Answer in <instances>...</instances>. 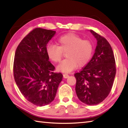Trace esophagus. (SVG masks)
Segmentation results:
<instances>
[{
    "label": "esophagus",
    "instance_id": "obj_1",
    "mask_svg": "<svg viewBox=\"0 0 128 128\" xmlns=\"http://www.w3.org/2000/svg\"><path fill=\"white\" fill-rule=\"evenodd\" d=\"M69 77V75L66 74H64L63 75V78H68Z\"/></svg>",
    "mask_w": 128,
    "mask_h": 128
}]
</instances>
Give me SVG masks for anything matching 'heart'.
Segmentation results:
<instances>
[{"instance_id":"obj_1","label":"heart","mask_w":128,"mask_h":128,"mask_svg":"<svg viewBox=\"0 0 128 128\" xmlns=\"http://www.w3.org/2000/svg\"><path fill=\"white\" fill-rule=\"evenodd\" d=\"M67 59L62 60L56 67L59 72L69 73L79 67L86 66L91 58L93 45L91 41L82 40L78 35L69 33L61 36L57 46L50 44L46 48L48 58L54 62L60 61L62 52H66Z\"/></svg>"}]
</instances>
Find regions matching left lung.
Instances as JSON below:
<instances>
[{
    "label": "left lung",
    "instance_id": "8db88e82",
    "mask_svg": "<svg viewBox=\"0 0 128 128\" xmlns=\"http://www.w3.org/2000/svg\"><path fill=\"white\" fill-rule=\"evenodd\" d=\"M90 31L97 40L94 53L88 64L74 76L76 79L75 91L78 98L85 104L94 106L102 102L110 93L116 67L109 42L96 32Z\"/></svg>",
    "mask_w": 128,
    "mask_h": 128
}]
</instances>
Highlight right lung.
I'll list each match as a JSON object with an SVG mask.
<instances>
[{"label": "right lung", "mask_w": 128, "mask_h": 128, "mask_svg": "<svg viewBox=\"0 0 128 128\" xmlns=\"http://www.w3.org/2000/svg\"><path fill=\"white\" fill-rule=\"evenodd\" d=\"M56 31L40 28L32 30L21 40L15 52L14 76L21 93L37 106L50 104L54 100L61 73H55L46 53L47 44Z\"/></svg>", "instance_id": "right-lung-1"}]
</instances>
